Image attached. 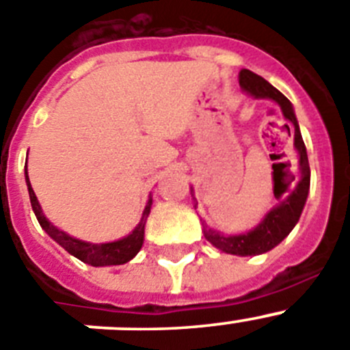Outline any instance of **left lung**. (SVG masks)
Instances as JSON below:
<instances>
[{
  "label": "left lung",
  "mask_w": 350,
  "mask_h": 350,
  "mask_svg": "<svg viewBox=\"0 0 350 350\" xmlns=\"http://www.w3.org/2000/svg\"><path fill=\"white\" fill-rule=\"evenodd\" d=\"M240 88L256 100H273L274 103H278L283 117L292 124L293 148H295L297 153V169H299V176L297 178L292 176V183H290L286 190H280V193H276V190H274V197L276 194L279 195L276 198H278V204L264 215L262 221L254 230L241 234H224L221 231L208 228L207 223L200 219L204 237L214 245L215 249L223 250L226 254H233V256L247 257L269 252L276 245L282 243L288 237L290 231L295 228L304 211L306 200H308L309 185H311V169H309L308 150L304 145L299 122H297L295 112H293V107L288 98L280 93L274 86H271L264 77L257 76V74H254L252 70H247V68L240 72ZM286 127H288V124H286ZM274 188H276V185H274ZM283 193L287 195L283 196ZM191 197H193V188H191ZM195 208H197V204H195Z\"/></svg>",
  "instance_id": "obj_1"
}]
</instances>
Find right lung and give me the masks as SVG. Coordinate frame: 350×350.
<instances>
[{
	"mask_svg": "<svg viewBox=\"0 0 350 350\" xmlns=\"http://www.w3.org/2000/svg\"><path fill=\"white\" fill-rule=\"evenodd\" d=\"M25 183H27L29 190V198H31L32 211H34L36 217H38V223L41 224V228L57 241L60 247H64L70 256L77 257L83 262L90 264V266L100 267V266H119V264L129 262L133 257H136V254L142 250L143 240H145V224L148 219L150 208H152V195L148 197V202L145 205V211H143L142 219H139L138 226L131 231L127 237L120 238V240L109 241V243H90V241H83L79 238H74L70 234H67L65 231L58 230L55 224H51L46 219V215L42 214V208L39 205L38 197H36L34 190H32L31 181H29L27 174V165H25Z\"/></svg>",
	"mask_w": 350,
	"mask_h": 350,
	"instance_id": "1",
	"label": "right lung"
}]
</instances>
